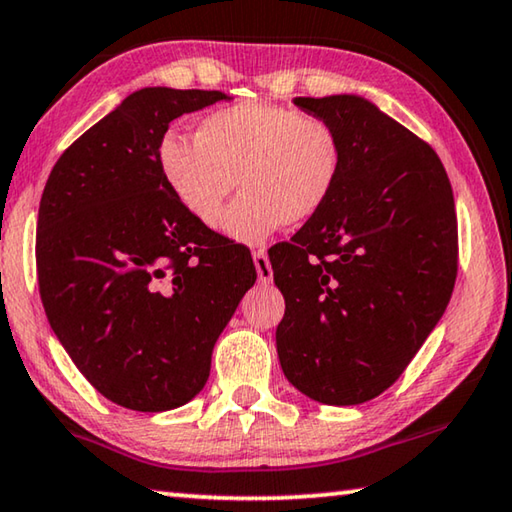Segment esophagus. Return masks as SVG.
<instances>
[{
	"instance_id": "1",
	"label": "esophagus",
	"mask_w": 512,
	"mask_h": 512,
	"mask_svg": "<svg viewBox=\"0 0 512 512\" xmlns=\"http://www.w3.org/2000/svg\"><path fill=\"white\" fill-rule=\"evenodd\" d=\"M254 265H256L258 281H261V283H272L274 272H272L270 258H267L265 249H256V251H254Z\"/></svg>"
}]
</instances>
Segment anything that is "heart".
<instances>
[{
    "label": "heart",
    "mask_w": 512,
    "mask_h": 512,
    "mask_svg": "<svg viewBox=\"0 0 512 512\" xmlns=\"http://www.w3.org/2000/svg\"><path fill=\"white\" fill-rule=\"evenodd\" d=\"M156 161L167 190L192 220L220 222L226 199L245 190L222 220L229 238L256 245L329 204L345 165L338 129L315 113L242 102L208 113L195 140L165 133Z\"/></svg>",
    "instance_id": "1"
}]
</instances>
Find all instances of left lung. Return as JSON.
<instances>
[{"instance_id":"obj_1","label":"left lung","mask_w":512,"mask_h":512,"mask_svg":"<svg viewBox=\"0 0 512 512\" xmlns=\"http://www.w3.org/2000/svg\"><path fill=\"white\" fill-rule=\"evenodd\" d=\"M338 129L333 197L270 249L286 299L281 370L320 404L356 406L395 383L440 322L458 272L454 192L431 145L358 95L295 97Z\"/></svg>"}]
</instances>
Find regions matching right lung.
I'll return each instance as SVG.
<instances>
[{
	"label": "right lung",
	"mask_w": 512,
	"mask_h": 512,
	"mask_svg": "<svg viewBox=\"0 0 512 512\" xmlns=\"http://www.w3.org/2000/svg\"><path fill=\"white\" fill-rule=\"evenodd\" d=\"M220 90L142 88L58 158L38 211V286L72 363L113 404L161 413L199 395L213 347L254 286L247 247L183 211L156 147Z\"/></svg>",
	"instance_id": "1"
}]
</instances>
